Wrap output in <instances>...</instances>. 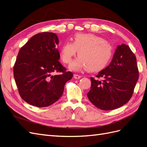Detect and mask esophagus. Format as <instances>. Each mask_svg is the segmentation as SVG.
I'll return each instance as SVG.
<instances>
[{
	"label": "esophagus",
	"instance_id": "1",
	"mask_svg": "<svg viewBox=\"0 0 147 147\" xmlns=\"http://www.w3.org/2000/svg\"><path fill=\"white\" fill-rule=\"evenodd\" d=\"M74 77L75 79H79L81 78V76L80 75H77V74H74Z\"/></svg>",
	"mask_w": 147,
	"mask_h": 147
}]
</instances>
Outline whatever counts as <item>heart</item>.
I'll return each instance as SVG.
<instances>
[{
  "mask_svg": "<svg viewBox=\"0 0 147 147\" xmlns=\"http://www.w3.org/2000/svg\"><path fill=\"white\" fill-rule=\"evenodd\" d=\"M77 51L79 57L70 65V69L84 68L90 72H99L109 63L113 48L99 35L78 33L73 37L72 43H64L60 50L61 58L64 63L70 64Z\"/></svg>",
  "mask_w": 147,
  "mask_h": 147,
  "instance_id": "heart-1",
  "label": "heart"
}]
</instances>
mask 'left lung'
I'll use <instances>...</instances> for the list:
<instances>
[{
  "label": "left lung",
  "mask_w": 147,
  "mask_h": 147,
  "mask_svg": "<svg viewBox=\"0 0 147 147\" xmlns=\"http://www.w3.org/2000/svg\"><path fill=\"white\" fill-rule=\"evenodd\" d=\"M96 77H91V90L87 94L93 105L112 110L126 104L139 79L136 57L129 46L118 45L111 63Z\"/></svg>",
  "instance_id": "left-lung-1"
}]
</instances>
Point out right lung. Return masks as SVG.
Listing matches in <instances>:
<instances>
[{
    "instance_id": "obj_1",
    "label": "right lung",
    "mask_w": 147,
    "mask_h": 147,
    "mask_svg": "<svg viewBox=\"0 0 147 147\" xmlns=\"http://www.w3.org/2000/svg\"><path fill=\"white\" fill-rule=\"evenodd\" d=\"M56 34L41 32L34 35L21 48L13 66L19 94L27 103L45 107L63 95L65 83L73 74L59 63Z\"/></svg>"
}]
</instances>
